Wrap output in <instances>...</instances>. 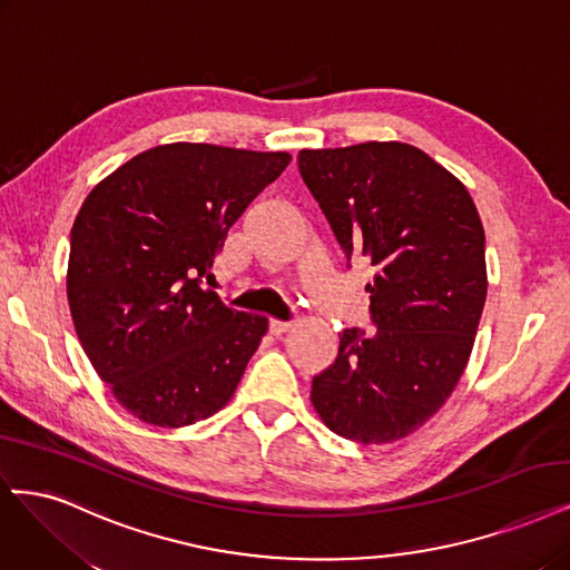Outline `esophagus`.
Listing matches in <instances>:
<instances>
[{
  "mask_svg": "<svg viewBox=\"0 0 570 570\" xmlns=\"http://www.w3.org/2000/svg\"><path fill=\"white\" fill-rule=\"evenodd\" d=\"M292 327V323L289 321H276V318H271L268 321V330H271V335H276V337H281V335H285V332Z\"/></svg>",
  "mask_w": 570,
  "mask_h": 570,
  "instance_id": "34e87169",
  "label": "esophagus"
}]
</instances>
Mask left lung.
<instances>
[{
    "label": "left lung",
    "instance_id": "1",
    "mask_svg": "<svg viewBox=\"0 0 570 570\" xmlns=\"http://www.w3.org/2000/svg\"><path fill=\"white\" fill-rule=\"evenodd\" d=\"M297 165L346 259L361 252L377 268L365 285L377 332H342L311 403L348 441L405 439L453 394L474 346L488 292L476 205L458 176L401 141L299 150Z\"/></svg>",
    "mask_w": 570,
    "mask_h": 570
}]
</instances>
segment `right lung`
I'll list each match as a JSON object with an SVG mask.
<instances>
[{
    "label": "right lung",
    "mask_w": 570,
    "mask_h": 570,
    "mask_svg": "<svg viewBox=\"0 0 570 570\" xmlns=\"http://www.w3.org/2000/svg\"><path fill=\"white\" fill-rule=\"evenodd\" d=\"M289 153L212 144L144 150L94 186L70 230L68 304L117 403L179 429L219 412L268 321L205 289L228 228Z\"/></svg>",
    "instance_id": "1"
}]
</instances>
